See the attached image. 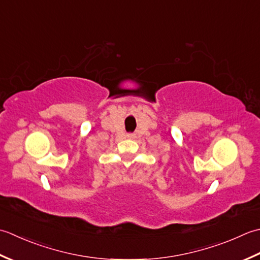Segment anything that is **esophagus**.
I'll use <instances>...</instances> for the list:
<instances>
[{
	"instance_id": "obj_1",
	"label": "esophagus",
	"mask_w": 260,
	"mask_h": 260,
	"mask_svg": "<svg viewBox=\"0 0 260 260\" xmlns=\"http://www.w3.org/2000/svg\"><path fill=\"white\" fill-rule=\"evenodd\" d=\"M135 135H128V138H134Z\"/></svg>"
}]
</instances>
